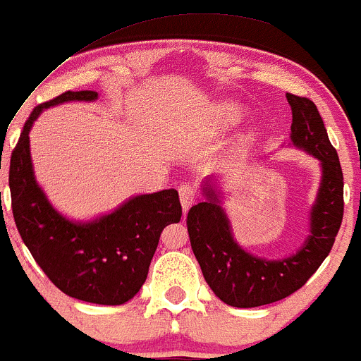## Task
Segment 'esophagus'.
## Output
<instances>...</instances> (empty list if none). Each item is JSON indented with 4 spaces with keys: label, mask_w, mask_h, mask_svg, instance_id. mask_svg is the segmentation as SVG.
Segmentation results:
<instances>
[{
    "label": "esophagus",
    "mask_w": 361,
    "mask_h": 361,
    "mask_svg": "<svg viewBox=\"0 0 361 361\" xmlns=\"http://www.w3.org/2000/svg\"><path fill=\"white\" fill-rule=\"evenodd\" d=\"M179 197H180L182 209H184V213H188L189 207L194 204V201H196V189H194L192 185H189V184L180 185V188H179Z\"/></svg>",
    "instance_id": "esophagus-1"
}]
</instances>
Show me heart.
<instances>
[{
    "instance_id": "b5f03b06",
    "label": "heart",
    "mask_w": 361,
    "mask_h": 361,
    "mask_svg": "<svg viewBox=\"0 0 361 361\" xmlns=\"http://www.w3.org/2000/svg\"><path fill=\"white\" fill-rule=\"evenodd\" d=\"M221 114H223L224 121L230 123V125L238 123L241 120V116H243V114H241V109L235 104H224L221 108Z\"/></svg>"
}]
</instances>
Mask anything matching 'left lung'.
Returning a JSON list of instances; mask_svg holds the SVG:
<instances>
[{
	"label": "left lung",
	"mask_w": 361,
	"mask_h": 361,
	"mask_svg": "<svg viewBox=\"0 0 361 361\" xmlns=\"http://www.w3.org/2000/svg\"><path fill=\"white\" fill-rule=\"evenodd\" d=\"M286 96L292 108V142L323 164L311 235L304 247L275 262L250 255L233 240L226 214L211 189H206L207 201L190 207L185 219L190 247L207 286L233 307L265 306L299 290L329 255L343 221V171L323 118L309 97L290 92Z\"/></svg>",
	"instance_id": "obj_1"
}]
</instances>
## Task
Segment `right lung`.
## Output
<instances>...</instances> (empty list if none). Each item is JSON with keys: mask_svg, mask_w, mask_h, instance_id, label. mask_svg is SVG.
Wrapping results in <instances>:
<instances>
[{"mask_svg": "<svg viewBox=\"0 0 361 361\" xmlns=\"http://www.w3.org/2000/svg\"><path fill=\"white\" fill-rule=\"evenodd\" d=\"M96 97V91H66L33 109L11 152V209L21 240L57 289L86 302L118 306L143 286L160 233L179 221L182 206L177 190L165 189L130 199L92 223H72L49 204L33 177L28 131L42 109Z\"/></svg>", "mask_w": 361, "mask_h": 361, "instance_id": "add662e5", "label": "right lung"}]
</instances>
